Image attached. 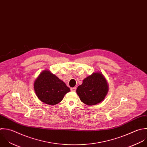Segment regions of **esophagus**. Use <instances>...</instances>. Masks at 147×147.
<instances>
[{"label":"esophagus","mask_w":147,"mask_h":147,"mask_svg":"<svg viewBox=\"0 0 147 147\" xmlns=\"http://www.w3.org/2000/svg\"><path fill=\"white\" fill-rule=\"evenodd\" d=\"M71 90L73 91V92H76V87H74V88H71Z\"/></svg>","instance_id":"1"}]
</instances>
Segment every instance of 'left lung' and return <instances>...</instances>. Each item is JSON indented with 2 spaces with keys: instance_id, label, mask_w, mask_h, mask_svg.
Segmentation results:
<instances>
[{
  "instance_id": "obj_1",
  "label": "left lung",
  "mask_w": 147,
  "mask_h": 147,
  "mask_svg": "<svg viewBox=\"0 0 147 147\" xmlns=\"http://www.w3.org/2000/svg\"><path fill=\"white\" fill-rule=\"evenodd\" d=\"M109 85L101 72H94L85 78L82 84L78 86L77 93L81 101L90 106L102 102L108 94Z\"/></svg>"
}]
</instances>
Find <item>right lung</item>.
Wrapping results in <instances>:
<instances>
[{"instance_id":"right-lung-1","label":"right lung","mask_w":147,"mask_h":147,"mask_svg":"<svg viewBox=\"0 0 147 147\" xmlns=\"http://www.w3.org/2000/svg\"><path fill=\"white\" fill-rule=\"evenodd\" d=\"M37 97L43 102L54 105L60 102L70 91L65 83L49 70L42 71L34 83Z\"/></svg>"}]
</instances>
